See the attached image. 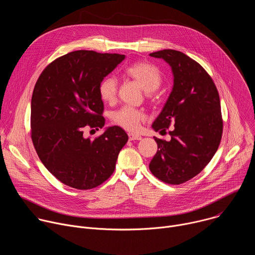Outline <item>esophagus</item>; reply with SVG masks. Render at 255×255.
I'll return each mask as SVG.
<instances>
[{"label":"esophagus","mask_w":255,"mask_h":255,"mask_svg":"<svg viewBox=\"0 0 255 255\" xmlns=\"http://www.w3.org/2000/svg\"><path fill=\"white\" fill-rule=\"evenodd\" d=\"M128 136H129V140H131V141H134V140H141V139H142V137H141L140 135H137V134L129 133Z\"/></svg>","instance_id":"34e87169"}]
</instances>
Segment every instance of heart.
I'll return each instance as SVG.
<instances>
[{
    "label": "heart",
    "instance_id": "heart-1",
    "mask_svg": "<svg viewBox=\"0 0 255 255\" xmlns=\"http://www.w3.org/2000/svg\"><path fill=\"white\" fill-rule=\"evenodd\" d=\"M125 74L136 81L147 93L155 91L162 80L158 68L147 62H138L130 65L125 70ZM117 92L118 83L114 77L105 78L99 85V95L104 102L113 103L116 100ZM144 119L145 114L141 110L127 106L119 109L112 115V121L128 131H136Z\"/></svg>",
    "mask_w": 255,
    "mask_h": 255
}]
</instances>
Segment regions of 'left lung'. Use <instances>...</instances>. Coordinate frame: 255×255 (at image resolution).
I'll list each match as a JSON object with an SVG mask.
<instances>
[{
	"instance_id": "1",
	"label": "left lung",
	"mask_w": 255,
	"mask_h": 255,
	"mask_svg": "<svg viewBox=\"0 0 255 255\" xmlns=\"http://www.w3.org/2000/svg\"><path fill=\"white\" fill-rule=\"evenodd\" d=\"M171 67L173 87L152 124L154 131L170 125V141L154 137L157 152L149 169L158 179L180 185L200 173L216 153L222 138L223 120L217 88L208 72L185 53L163 49L149 54Z\"/></svg>"
}]
</instances>
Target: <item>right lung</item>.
Segmentation results:
<instances>
[{
    "instance_id": "right-lung-1",
    "label": "right lung",
    "mask_w": 255,
    "mask_h": 255,
    "mask_svg": "<svg viewBox=\"0 0 255 255\" xmlns=\"http://www.w3.org/2000/svg\"><path fill=\"white\" fill-rule=\"evenodd\" d=\"M125 55L78 50L48 64L31 99V138L41 162L62 184L78 190L102 185L112 175L128 135L108 127L95 139L89 128H103L99 85Z\"/></svg>"
}]
</instances>
